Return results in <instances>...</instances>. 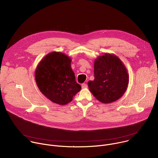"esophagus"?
Returning a JSON list of instances; mask_svg holds the SVG:
<instances>
[{"instance_id": "1", "label": "esophagus", "mask_w": 158, "mask_h": 158, "mask_svg": "<svg viewBox=\"0 0 158 158\" xmlns=\"http://www.w3.org/2000/svg\"><path fill=\"white\" fill-rule=\"evenodd\" d=\"M81 87H82V89H86L87 87V85L86 84H85V83H83V84H82Z\"/></svg>"}]
</instances>
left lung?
<instances>
[{
	"instance_id": "obj_1",
	"label": "left lung",
	"mask_w": 158,
	"mask_h": 158,
	"mask_svg": "<svg viewBox=\"0 0 158 158\" xmlns=\"http://www.w3.org/2000/svg\"><path fill=\"white\" fill-rule=\"evenodd\" d=\"M94 64V79L88 82L89 91L104 104L118 100L126 91L129 84L124 64L115 54L106 53L98 56Z\"/></svg>"
}]
</instances>
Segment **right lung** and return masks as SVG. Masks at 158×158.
I'll return each instance as SVG.
<instances>
[{
    "instance_id": "right-lung-1",
    "label": "right lung",
    "mask_w": 158,
    "mask_h": 158,
    "mask_svg": "<svg viewBox=\"0 0 158 158\" xmlns=\"http://www.w3.org/2000/svg\"><path fill=\"white\" fill-rule=\"evenodd\" d=\"M71 58L61 52H51L39 62L35 79L40 91L52 102L65 105L81 91L71 68Z\"/></svg>"
}]
</instances>
